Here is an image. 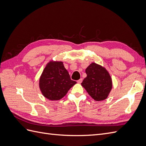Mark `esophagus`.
Here are the masks:
<instances>
[{"instance_id": "obj_1", "label": "esophagus", "mask_w": 146, "mask_h": 146, "mask_svg": "<svg viewBox=\"0 0 146 146\" xmlns=\"http://www.w3.org/2000/svg\"><path fill=\"white\" fill-rule=\"evenodd\" d=\"M82 80H83V78H81L80 79H79L78 80H77V83H81L82 82Z\"/></svg>"}]
</instances>
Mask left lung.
Instances as JSON below:
<instances>
[{
	"instance_id": "obj_1",
	"label": "left lung",
	"mask_w": 146,
	"mask_h": 146,
	"mask_svg": "<svg viewBox=\"0 0 146 146\" xmlns=\"http://www.w3.org/2000/svg\"><path fill=\"white\" fill-rule=\"evenodd\" d=\"M87 74L81 83L88 93L96 101L108 98L112 88V80L110 74L102 66L92 63L86 69Z\"/></svg>"
}]
</instances>
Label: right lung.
Instances as JSON below:
<instances>
[{"mask_svg":"<svg viewBox=\"0 0 146 146\" xmlns=\"http://www.w3.org/2000/svg\"><path fill=\"white\" fill-rule=\"evenodd\" d=\"M77 82L70 79L62 61L48 63L39 78V88L42 95L50 100H58L67 94Z\"/></svg>","mask_w":146,"mask_h":146,"instance_id":"add662e5","label":"right lung"}]
</instances>
